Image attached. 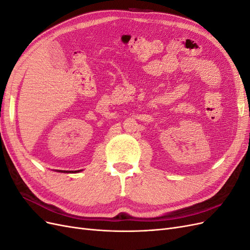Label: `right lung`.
<instances>
[{
    "label": "right lung",
    "mask_w": 250,
    "mask_h": 250,
    "mask_svg": "<svg viewBox=\"0 0 250 250\" xmlns=\"http://www.w3.org/2000/svg\"><path fill=\"white\" fill-rule=\"evenodd\" d=\"M59 172H67V171H59ZM71 172V171H70ZM73 172V171H72ZM75 172H77V171H75ZM79 172V171H78ZM67 173H69V172H67Z\"/></svg>",
    "instance_id": "obj_1"
}]
</instances>
